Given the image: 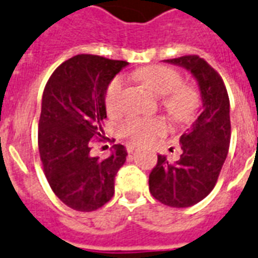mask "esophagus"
<instances>
[{
	"instance_id": "1",
	"label": "esophagus",
	"mask_w": 258,
	"mask_h": 258,
	"mask_svg": "<svg viewBox=\"0 0 258 258\" xmlns=\"http://www.w3.org/2000/svg\"><path fill=\"white\" fill-rule=\"evenodd\" d=\"M137 148H139V145H137V144H133V142H132V144H127L126 145L127 153H133V152H135Z\"/></svg>"
}]
</instances>
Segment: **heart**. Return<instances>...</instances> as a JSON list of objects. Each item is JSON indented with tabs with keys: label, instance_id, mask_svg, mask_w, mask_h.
Masks as SVG:
<instances>
[{
	"label": "heart",
	"instance_id": "1",
	"mask_svg": "<svg viewBox=\"0 0 258 258\" xmlns=\"http://www.w3.org/2000/svg\"><path fill=\"white\" fill-rule=\"evenodd\" d=\"M137 78L154 93L162 97V106L176 121H187L199 108V92L190 85L182 84V77L172 68L156 65L137 72ZM125 80L117 76L105 90V106L112 112L118 105ZM168 131V122L162 117H129L121 125V133L135 141H149Z\"/></svg>",
	"mask_w": 258,
	"mask_h": 258
}]
</instances>
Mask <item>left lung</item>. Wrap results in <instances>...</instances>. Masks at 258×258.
Returning <instances> with one entry per match:
<instances>
[{
    "mask_svg": "<svg viewBox=\"0 0 258 258\" xmlns=\"http://www.w3.org/2000/svg\"><path fill=\"white\" fill-rule=\"evenodd\" d=\"M165 62L190 72L199 82L203 108L180 137V160L169 162L158 154L157 165L149 174V190L164 205L187 208L213 190L226 160L230 142L229 97L220 74L199 55H184Z\"/></svg>",
    "mask_w": 258,
    "mask_h": 258,
    "instance_id": "8db88e82",
    "label": "left lung"
}]
</instances>
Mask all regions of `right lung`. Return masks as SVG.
Here are the masks:
<instances>
[{
    "mask_svg": "<svg viewBox=\"0 0 258 258\" xmlns=\"http://www.w3.org/2000/svg\"><path fill=\"white\" fill-rule=\"evenodd\" d=\"M126 65L100 55H74L53 72L45 86L40 157L51 190L74 211L104 207L114 195V177L126 161V149L119 144L105 160L90 154L92 140L104 135L105 90Z\"/></svg>",
    "mask_w": 258,
    "mask_h": 258,
    "instance_id": "obj_1",
    "label": "right lung"
}]
</instances>
